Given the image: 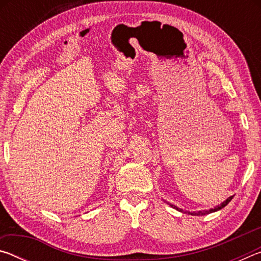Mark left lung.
Instances as JSON below:
<instances>
[{"label":"left lung","instance_id":"8db88e82","mask_svg":"<svg viewBox=\"0 0 261 261\" xmlns=\"http://www.w3.org/2000/svg\"><path fill=\"white\" fill-rule=\"evenodd\" d=\"M232 197L233 196H231V197H229L228 199L226 200V201H223L222 204L221 205H219V206H216V207H214V208H211V210H207V211H200V212H185V213H188V214H192V215H206V214H210V213H213V212H216V211H219V210H221V208H223L224 206H227L228 204H229V201H230L231 199H232ZM171 207H173V208H175V210H177V211H180V212H183V210H180V208H178L177 206H175V205H171V204H169Z\"/></svg>","mask_w":261,"mask_h":261}]
</instances>
